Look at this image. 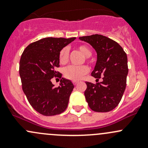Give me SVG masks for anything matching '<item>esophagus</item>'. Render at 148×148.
Listing matches in <instances>:
<instances>
[{"mask_svg":"<svg viewBox=\"0 0 148 148\" xmlns=\"http://www.w3.org/2000/svg\"><path fill=\"white\" fill-rule=\"evenodd\" d=\"M73 84H74V85H76L78 84V82L77 81H73Z\"/></svg>","mask_w":148,"mask_h":148,"instance_id":"34e87169","label":"esophagus"}]
</instances>
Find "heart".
I'll return each instance as SVG.
<instances>
[{
    "instance_id": "b5f03b06",
    "label": "heart",
    "mask_w": 148,
    "mask_h": 148,
    "mask_svg": "<svg viewBox=\"0 0 148 148\" xmlns=\"http://www.w3.org/2000/svg\"><path fill=\"white\" fill-rule=\"evenodd\" d=\"M78 49L82 52V53L85 56V59L89 61V57L92 55V51L86 46L81 45L78 46ZM59 62L61 64H66L69 59V49L67 46L64 47L60 51L59 54ZM89 72V68L87 66H68L64 69V76L66 79L72 81L79 80L83 76Z\"/></svg>"
}]
</instances>
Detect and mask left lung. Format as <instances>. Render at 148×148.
Instances as JSON below:
<instances>
[{
	"label": "left lung",
	"instance_id": "8db88e82",
	"mask_svg": "<svg viewBox=\"0 0 148 148\" xmlns=\"http://www.w3.org/2000/svg\"><path fill=\"white\" fill-rule=\"evenodd\" d=\"M79 39L91 44L97 53L96 66L92 72L97 83L85 82L84 96L88 105L97 112L111 111L118 105L126 88V53L118 43L100 34L82 36ZM101 78L103 81L99 83Z\"/></svg>",
	"mask_w": 148,
	"mask_h": 148
}]
</instances>
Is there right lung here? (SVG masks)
I'll use <instances>...</instances> for the list:
<instances>
[{
    "mask_svg": "<svg viewBox=\"0 0 148 148\" xmlns=\"http://www.w3.org/2000/svg\"><path fill=\"white\" fill-rule=\"evenodd\" d=\"M75 38H42L30 44L22 53L19 64L22 89L31 107L43 115L59 114L68 106L74 84L62 78L60 86L54 88L50 80L62 77L56 71L59 52Z\"/></svg>",
    "mask_w": 148,
    "mask_h": 148,
    "instance_id": "obj_1",
    "label": "right lung"
}]
</instances>
